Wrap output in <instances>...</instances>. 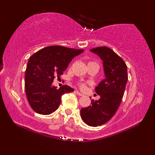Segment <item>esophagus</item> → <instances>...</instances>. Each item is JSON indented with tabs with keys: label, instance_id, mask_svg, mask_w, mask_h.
Segmentation results:
<instances>
[{
	"label": "esophagus",
	"instance_id": "obj_1",
	"mask_svg": "<svg viewBox=\"0 0 155 155\" xmlns=\"http://www.w3.org/2000/svg\"><path fill=\"white\" fill-rule=\"evenodd\" d=\"M75 92L77 94V95H78V96H83V94H81V92H79V91H78V90H76L75 91Z\"/></svg>",
	"mask_w": 155,
	"mask_h": 155
}]
</instances>
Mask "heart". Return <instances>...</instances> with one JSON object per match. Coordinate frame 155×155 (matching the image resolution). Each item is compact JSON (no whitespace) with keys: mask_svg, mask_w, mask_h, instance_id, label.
Returning <instances> with one entry per match:
<instances>
[{"mask_svg":"<svg viewBox=\"0 0 155 155\" xmlns=\"http://www.w3.org/2000/svg\"><path fill=\"white\" fill-rule=\"evenodd\" d=\"M91 63H95V62H94V61H90V62L88 63V64H91ZM78 86H79V87H80L81 89H85V87H86V84H85V83L79 82V83H78Z\"/></svg>","mask_w":155,"mask_h":155,"instance_id":"1","label":"heart"}]
</instances>
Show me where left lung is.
<instances>
[{
  "label": "left lung",
  "mask_w": 155,
  "mask_h": 155,
  "mask_svg": "<svg viewBox=\"0 0 155 155\" xmlns=\"http://www.w3.org/2000/svg\"><path fill=\"white\" fill-rule=\"evenodd\" d=\"M90 51L103 60L106 78L95 89L101 98L96 101L91 100V105L81 109V115L87 125L98 127L111 120L119 108L128 81L127 66L108 47L100 46Z\"/></svg>",
  "instance_id": "obj_1"
}]
</instances>
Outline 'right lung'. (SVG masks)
Here are the masks:
<instances>
[{"instance_id":"right-lung-1","label":"right lung","mask_w":155,"mask_h":155,"mask_svg":"<svg viewBox=\"0 0 155 155\" xmlns=\"http://www.w3.org/2000/svg\"><path fill=\"white\" fill-rule=\"evenodd\" d=\"M83 49L50 46L31 56L25 72V88L31 108L39 114L49 115L59 108L61 96L74 91L67 85L59 89L52 85L54 78L63 74L68 64Z\"/></svg>"}]
</instances>
